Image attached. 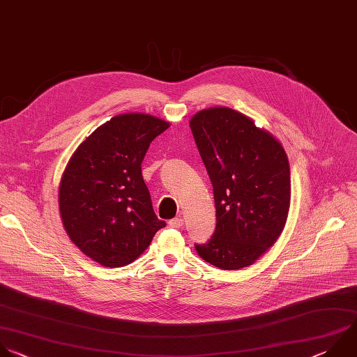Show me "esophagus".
<instances>
[{
	"label": "esophagus",
	"instance_id": "obj_1",
	"mask_svg": "<svg viewBox=\"0 0 357 357\" xmlns=\"http://www.w3.org/2000/svg\"><path fill=\"white\" fill-rule=\"evenodd\" d=\"M168 224H169L171 228H181L183 225V218H181V217L172 218V220H169Z\"/></svg>",
	"mask_w": 357,
	"mask_h": 357
}]
</instances>
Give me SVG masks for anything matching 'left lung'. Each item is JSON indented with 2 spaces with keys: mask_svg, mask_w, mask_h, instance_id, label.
Listing matches in <instances>:
<instances>
[{
  "mask_svg": "<svg viewBox=\"0 0 357 357\" xmlns=\"http://www.w3.org/2000/svg\"><path fill=\"white\" fill-rule=\"evenodd\" d=\"M210 176L215 231L199 257L222 271L252 265L280 236L291 197L290 167L279 140L231 107L197 112L189 121Z\"/></svg>",
  "mask_w": 357,
  "mask_h": 357,
  "instance_id": "1",
  "label": "left lung"
}]
</instances>
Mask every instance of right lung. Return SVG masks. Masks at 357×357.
<instances>
[{
  "label": "right lung",
  "instance_id": "1",
  "mask_svg": "<svg viewBox=\"0 0 357 357\" xmlns=\"http://www.w3.org/2000/svg\"><path fill=\"white\" fill-rule=\"evenodd\" d=\"M168 128L147 113L117 114L93 130L66 165L59 186L64 229L102 266L132 264L165 227L153 210L142 162L150 143Z\"/></svg>",
  "mask_w": 357,
  "mask_h": 357
}]
</instances>
